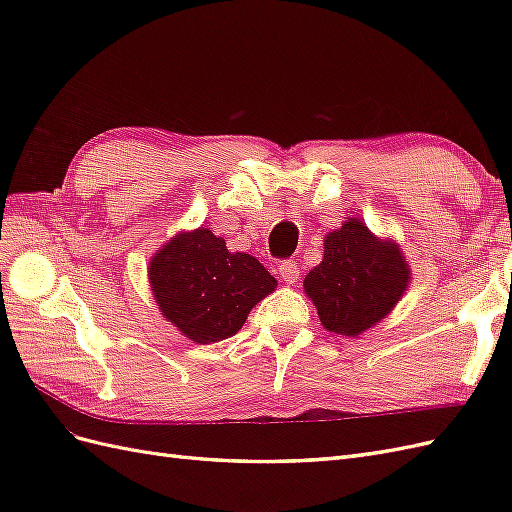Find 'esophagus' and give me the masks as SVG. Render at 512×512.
<instances>
[{
    "mask_svg": "<svg viewBox=\"0 0 512 512\" xmlns=\"http://www.w3.org/2000/svg\"><path fill=\"white\" fill-rule=\"evenodd\" d=\"M280 277H282V280H284L286 284L297 282V280H299V267H297V262H294V260H282V265H280Z\"/></svg>",
    "mask_w": 512,
    "mask_h": 512,
    "instance_id": "34e87169",
    "label": "esophagus"
}]
</instances>
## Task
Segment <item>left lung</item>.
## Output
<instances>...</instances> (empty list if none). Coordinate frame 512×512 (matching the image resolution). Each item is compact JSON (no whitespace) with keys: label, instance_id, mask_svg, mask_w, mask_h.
Returning a JSON list of instances; mask_svg holds the SVG:
<instances>
[{"label":"left lung","instance_id":"1","mask_svg":"<svg viewBox=\"0 0 512 512\" xmlns=\"http://www.w3.org/2000/svg\"><path fill=\"white\" fill-rule=\"evenodd\" d=\"M408 282L399 247L371 235L363 222L348 220L324 239V258L307 273L305 292L324 329L354 337L391 312Z\"/></svg>","mask_w":512,"mask_h":512}]
</instances>
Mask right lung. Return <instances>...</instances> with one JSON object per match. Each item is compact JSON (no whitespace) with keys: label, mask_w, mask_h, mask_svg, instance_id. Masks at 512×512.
<instances>
[{"label":"right lung","mask_w":512,"mask_h":512,"mask_svg":"<svg viewBox=\"0 0 512 512\" xmlns=\"http://www.w3.org/2000/svg\"><path fill=\"white\" fill-rule=\"evenodd\" d=\"M149 280L166 320L198 344L235 335L252 307L275 290L260 262L228 252L209 228L181 232L151 258Z\"/></svg>","instance_id":"right-lung-1"}]
</instances>
